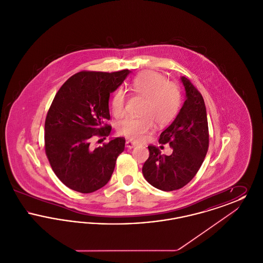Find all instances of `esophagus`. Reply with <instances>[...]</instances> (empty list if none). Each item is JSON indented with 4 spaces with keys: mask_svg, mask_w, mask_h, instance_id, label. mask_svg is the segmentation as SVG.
<instances>
[{
    "mask_svg": "<svg viewBox=\"0 0 263 263\" xmlns=\"http://www.w3.org/2000/svg\"><path fill=\"white\" fill-rule=\"evenodd\" d=\"M137 146V143L136 142H133V141H126V147L128 149H133L134 147Z\"/></svg>",
    "mask_w": 263,
    "mask_h": 263,
    "instance_id": "obj_1",
    "label": "esophagus"
}]
</instances>
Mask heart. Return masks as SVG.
<instances>
[{
	"label": "heart",
	"instance_id": "1",
	"mask_svg": "<svg viewBox=\"0 0 263 263\" xmlns=\"http://www.w3.org/2000/svg\"><path fill=\"white\" fill-rule=\"evenodd\" d=\"M131 89L145 98L142 106V116L126 117L117 124V131L133 141H142L155 125L170 123L179 109L180 90L174 82L166 81L164 76L145 70L139 73L130 84ZM126 96L122 89L115 91L111 99V110L115 117H120L125 111Z\"/></svg>",
	"mask_w": 263,
	"mask_h": 263
}]
</instances>
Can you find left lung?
I'll use <instances>...</instances> for the list:
<instances>
[{
    "label": "left lung",
    "instance_id": "left-lung-1",
    "mask_svg": "<svg viewBox=\"0 0 263 263\" xmlns=\"http://www.w3.org/2000/svg\"><path fill=\"white\" fill-rule=\"evenodd\" d=\"M185 89V101L173 123L161 133L160 144L168 143L170 156L149 146L150 156L142 172L154 187L173 191L183 187L200 168L209 147L208 121L204 100L185 77L180 78Z\"/></svg>",
    "mask_w": 263,
    "mask_h": 263
}]
</instances>
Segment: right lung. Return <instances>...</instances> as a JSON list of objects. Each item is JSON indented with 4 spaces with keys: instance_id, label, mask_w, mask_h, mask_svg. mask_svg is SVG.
<instances>
[{
    "instance_id": "add662e5",
    "label": "right lung",
    "mask_w": 263,
    "mask_h": 263,
    "mask_svg": "<svg viewBox=\"0 0 263 263\" xmlns=\"http://www.w3.org/2000/svg\"><path fill=\"white\" fill-rule=\"evenodd\" d=\"M131 71H82L69 78L54 100L45 120V153L51 167L67 187L90 193L112 175L125 139L114 138L92 149L90 140L108 136L111 126L108 101Z\"/></svg>"
}]
</instances>
